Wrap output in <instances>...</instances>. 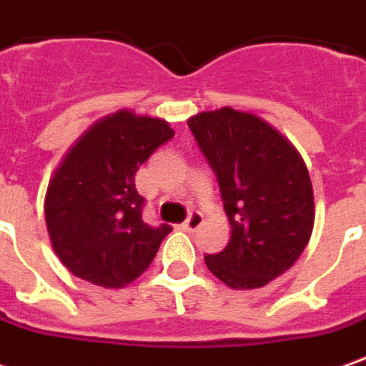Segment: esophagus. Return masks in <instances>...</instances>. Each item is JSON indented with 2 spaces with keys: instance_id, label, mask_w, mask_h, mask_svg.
I'll list each match as a JSON object with an SVG mask.
<instances>
[{
  "instance_id": "esophagus-1",
  "label": "esophagus",
  "mask_w": 366,
  "mask_h": 366,
  "mask_svg": "<svg viewBox=\"0 0 366 366\" xmlns=\"http://www.w3.org/2000/svg\"><path fill=\"white\" fill-rule=\"evenodd\" d=\"M202 224H204V216H202L200 212H192L190 218L182 224V229L184 232H196Z\"/></svg>"
}]
</instances>
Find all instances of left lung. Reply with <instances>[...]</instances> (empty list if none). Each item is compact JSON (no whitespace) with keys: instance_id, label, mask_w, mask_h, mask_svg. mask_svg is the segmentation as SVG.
Wrapping results in <instances>:
<instances>
[{"instance_id":"1","label":"left lung","mask_w":366,"mask_h":366,"mask_svg":"<svg viewBox=\"0 0 366 366\" xmlns=\"http://www.w3.org/2000/svg\"><path fill=\"white\" fill-rule=\"evenodd\" d=\"M218 176L232 236L206 255L208 269L232 290H257L285 273L307 247L315 196L299 150L254 112L222 107L188 119Z\"/></svg>"}]
</instances>
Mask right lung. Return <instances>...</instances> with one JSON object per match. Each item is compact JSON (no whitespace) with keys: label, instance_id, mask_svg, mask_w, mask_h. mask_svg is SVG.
Returning a JSON list of instances; mask_svg holds the SVG:
<instances>
[{"label":"right lung","instance_id":"right-lung-1","mask_svg":"<svg viewBox=\"0 0 366 366\" xmlns=\"http://www.w3.org/2000/svg\"><path fill=\"white\" fill-rule=\"evenodd\" d=\"M172 137L164 119L121 109L93 122L61 158L43 209L51 247L73 275L121 290L147 272L172 227L142 222L134 174Z\"/></svg>","mask_w":366,"mask_h":366}]
</instances>
